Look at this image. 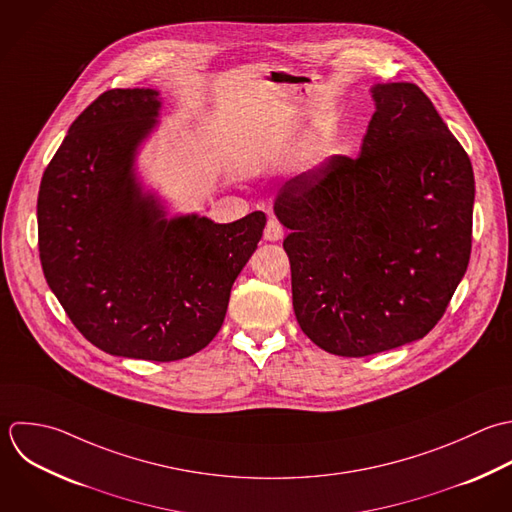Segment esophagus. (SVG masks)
I'll return each mask as SVG.
<instances>
[{"label":"esophagus","mask_w":512,"mask_h":512,"mask_svg":"<svg viewBox=\"0 0 512 512\" xmlns=\"http://www.w3.org/2000/svg\"><path fill=\"white\" fill-rule=\"evenodd\" d=\"M283 235H285L283 225H281L277 219H269V221H267V225H265V233H263L265 241L275 243V241H281V239H283Z\"/></svg>","instance_id":"esophagus-1"}]
</instances>
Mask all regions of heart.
<instances>
[{
  "label": "heart",
  "instance_id": "b5f03b06",
  "mask_svg": "<svg viewBox=\"0 0 512 512\" xmlns=\"http://www.w3.org/2000/svg\"><path fill=\"white\" fill-rule=\"evenodd\" d=\"M335 139L331 137V135H323V137H319V141H317V151L323 155V157H329V155H333L335 153Z\"/></svg>",
  "mask_w": 512,
  "mask_h": 512
}]
</instances>
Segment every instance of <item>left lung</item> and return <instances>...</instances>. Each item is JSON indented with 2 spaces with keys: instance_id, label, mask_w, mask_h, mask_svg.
Here are the masks:
<instances>
[{
  "instance_id": "obj_1",
  "label": "left lung",
  "mask_w": 512,
  "mask_h": 512,
  "mask_svg": "<svg viewBox=\"0 0 512 512\" xmlns=\"http://www.w3.org/2000/svg\"><path fill=\"white\" fill-rule=\"evenodd\" d=\"M371 97L359 157H331L275 201L297 323L339 357L423 339L471 257L469 155L415 83H375Z\"/></svg>"
}]
</instances>
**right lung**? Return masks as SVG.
<instances>
[{
  "label": "right lung",
  "instance_id": "add662e5",
  "mask_svg": "<svg viewBox=\"0 0 512 512\" xmlns=\"http://www.w3.org/2000/svg\"><path fill=\"white\" fill-rule=\"evenodd\" d=\"M157 89H111L69 127L37 197L45 281L77 331L125 359L179 361L219 333L267 217H169L137 159L157 131Z\"/></svg>",
  "mask_w": 512,
  "mask_h": 512
}]
</instances>
